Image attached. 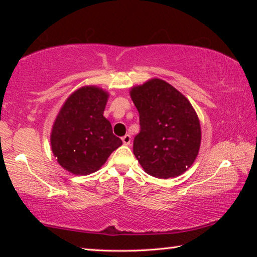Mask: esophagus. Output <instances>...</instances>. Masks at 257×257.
I'll return each mask as SVG.
<instances>
[{"label": "esophagus", "instance_id": "1", "mask_svg": "<svg viewBox=\"0 0 257 257\" xmlns=\"http://www.w3.org/2000/svg\"><path fill=\"white\" fill-rule=\"evenodd\" d=\"M121 139H122V143L124 145H129L130 142H132V137H130V135H124Z\"/></svg>", "mask_w": 257, "mask_h": 257}]
</instances>
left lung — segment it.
Segmentation results:
<instances>
[{
  "mask_svg": "<svg viewBox=\"0 0 257 257\" xmlns=\"http://www.w3.org/2000/svg\"><path fill=\"white\" fill-rule=\"evenodd\" d=\"M130 96L141 124L134 154L145 172L167 179L187 171L201 145V125L190 102L158 78L133 87Z\"/></svg>",
  "mask_w": 257,
  "mask_h": 257,
  "instance_id": "left-lung-1",
  "label": "left lung"
}]
</instances>
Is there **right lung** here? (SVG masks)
<instances>
[{
	"mask_svg": "<svg viewBox=\"0 0 257 257\" xmlns=\"http://www.w3.org/2000/svg\"><path fill=\"white\" fill-rule=\"evenodd\" d=\"M108 94L95 86L77 89L67 98L51 133L52 152L59 164L73 175L97 171L122 141L104 118Z\"/></svg>",
	"mask_w": 257,
	"mask_h": 257,
	"instance_id": "1",
	"label": "right lung"
}]
</instances>
